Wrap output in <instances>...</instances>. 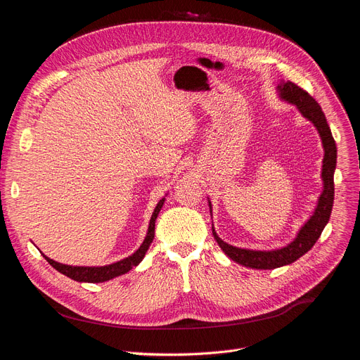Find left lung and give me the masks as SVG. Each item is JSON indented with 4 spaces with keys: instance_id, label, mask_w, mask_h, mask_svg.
Returning a JSON list of instances; mask_svg holds the SVG:
<instances>
[{
    "instance_id": "left-lung-1",
    "label": "left lung",
    "mask_w": 360,
    "mask_h": 360,
    "mask_svg": "<svg viewBox=\"0 0 360 360\" xmlns=\"http://www.w3.org/2000/svg\"><path fill=\"white\" fill-rule=\"evenodd\" d=\"M278 96L282 101L295 105L298 112L315 126L316 132H319L321 138L324 150L321 168L323 192L319 198V202H316L312 215L300 228V231L297 232V237H295L289 244L279 248L251 250L231 245L219 238L212 224V234L221 250L231 260H234L245 267L260 270L278 269L290 264L293 262H297L300 257H302L305 252H308L314 247L316 240L320 238L323 229L328 224L334 202V172L337 164V146L331 135L326 115L323 113L319 103H316L307 91L300 89L297 84H293L290 81H281V84H278ZM207 203L210 215H212V203H210L209 198Z\"/></svg>"
}]
</instances>
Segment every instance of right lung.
I'll list each match as a JSON object with an SVG mask.
<instances>
[{
  "instance_id": "add662e5",
  "label": "right lung",
  "mask_w": 360,
  "mask_h": 360,
  "mask_svg": "<svg viewBox=\"0 0 360 360\" xmlns=\"http://www.w3.org/2000/svg\"><path fill=\"white\" fill-rule=\"evenodd\" d=\"M164 202H165V198H162L157 203L154 212H153V217L150 219V225H148L146 236H145L142 244L139 245V248L134 252V255L129 256V257H126V259H123L120 262H116V263H112V264H105V266H70V264L58 263V262L46 257L45 255H44V257L59 273L65 274V276H68L70 279L77 281V282L101 283V282H108V281H110L113 278H117V276H120V274L128 273L131 269L136 267L142 262V259L145 257L148 248H150V245H151V243L154 240V236H155V219H157V217L160 214V210H161Z\"/></svg>"
}]
</instances>
